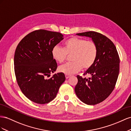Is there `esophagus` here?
<instances>
[{"mask_svg":"<svg viewBox=\"0 0 131 131\" xmlns=\"http://www.w3.org/2000/svg\"><path fill=\"white\" fill-rule=\"evenodd\" d=\"M70 77H71V76L68 75V74H65V77H66V79H68V78H70Z\"/></svg>","mask_w":131,"mask_h":131,"instance_id":"34e87169","label":"esophagus"}]
</instances>
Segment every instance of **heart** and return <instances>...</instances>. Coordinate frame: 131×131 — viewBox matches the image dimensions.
Listing matches in <instances>:
<instances>
[{
    "instance_id": "1",
    "label": "heart",
    "mask_w": 131,
    "mask_h": 131,
    "mask_svg": "<svg viewBox=\"0 0 131 131\" xmlns=\"http://www.w3.org/2000/svg\"><path fill=\"white\" fill-rule=\"evenodd\" d=\"M98 54L96 44L93 40L71 37L63 43V48L54 46L51 50L53 58L59 63L65 61L68 55H71L72 62L59 68V71L66 74L76 73L83 68L90 69L94 64Z\"/></svg>"
}]
</instances>
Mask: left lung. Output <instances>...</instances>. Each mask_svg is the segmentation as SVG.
Instances as JSON below:
<instances>
[{
    "mask_svg": "<svg viewBox=\"0 0 131 131\" xmlns=\"http://www.w3.org/2000/svg\"><path fill=\"white\" fill-rule=\"evenodd\" d=\"M92 38L96 44L98 54L94 64L83 74L88 78L77 76L74 91L82 102L94 105L105 100L115 88L119 71V58L112 41L100 33L88 31L77 33Z\"/></svg>",
    "mask_w": 131,
    "mask_h": 131,
    "instance_id": "8db88e82",
    "label": "left lung"
}]
</instances>
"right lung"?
<instances>
[{
	"label": "right lung",
	"mask_w": 131,
	"mask_h": 131,
	"mask_svg": "<svg viewBox=\"0 0 131 131\" xmlns=\"http://www.w3.org/2000/svg\"><path fill=\"white\" fill-rule=\"evenodd\" d=\"M63 39L60 33L41 29L29 33L17 45L14 55L16 79L21 92L33 102L49 103L65 81L62 72L47 78L58 67L52 49Z\"/></svg>",
	"instance_id": "obj_1"
}]
</instances>
